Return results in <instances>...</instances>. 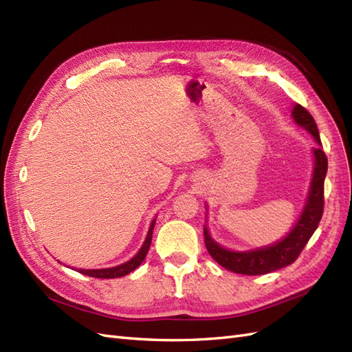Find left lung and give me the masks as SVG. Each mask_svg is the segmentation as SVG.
<instances>
[{"label": "left lung", "mask_w": 352, "mask_h": 352, "mask_svg": "<svg viewBox=\"0 0 352 352\" xmlns=\"http://www.w3.org/2000/svg\"><path fill=\"white\" fill-rule=\"evenodd\" d=\"M291 116L294 122L310 133L317 146L313 148V175L310 180V188L305 197L304 207L300 212L291 230L286 235L273 243L264 245V247L251 248L245 251L230 250L223 247L214 238L211 236L208 226H204V241L210 255L214 258L221 267H225L233 273L239 274H265L274 270H279L286 265L292 264L298 255L301 254L302 248L307 245L308 239L313 236L318 223L323 216V190L324 179L327 173V157L322 150L320 135H318L317 124L313 116L308 113L300 104H294ZM206 220H208V206L206 204Z\"/></svg>", "instance_id": "1"}]
</instances>
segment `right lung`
I'll list each match as a JSON object with an SVG mask.
<instances>
[{"instance_id": "1", "label": "right lung", "mask_w": 352, "mask_h": 352, "mask_svg": "<svg viewBox=\"0 0 352 352\" xmlns=\"http://www.w3.org/2000/svg\"><path fill=\"white\" fill-rule=\"evenodd\" d=\"M157 216L153 219L150 229L146 232L145 241L142 243V247L140 248L133 257L131 260H127L126 263H122L119 265H114V267H107V269H76V272L91 276V278H100V279H114V278H123V276L129 274L131 272H133L135 269H138L141 265V263L144 261L145 255L150 250L151 245V239H153V230H154V225H155Z\"/></svg>"}]
</instances>
